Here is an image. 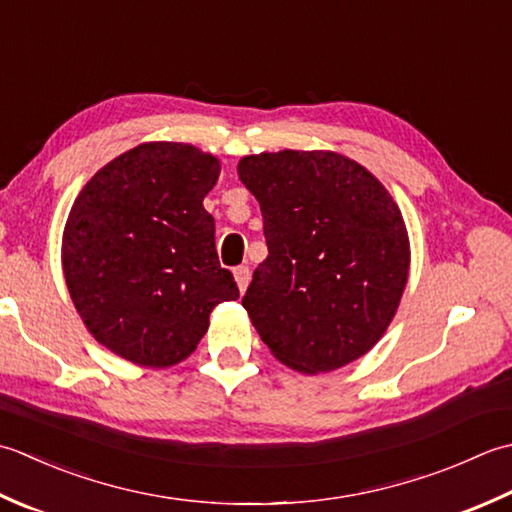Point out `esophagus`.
I'll list each match as a JSON object with an SVG mask.
<instances>
[{
    "instance_id": "obj_1",
    "label": "esophagus",
    "mask_w": 512,
    "mask_h": 512,
    "mask_svg": "<svg viewBox=\"0 0 512 512\" xmlns=\"http://www.w3.org/2000/svg\"><path fill=\"white\" fill-rule=\"evenodd\" d=\"M234 278H236L238 289H241V294H243V291L249 285V278H252V271H249V267H236L234 269Z\"/></svg>"
}]
</instances>
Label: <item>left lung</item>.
Listing matches in <instances>:
<instances>
[{"instance_id":"obj_1","label":"left lung","mask_w":512,"mask_h":512,"mask_svg":"<svg viewBox=\"0 0 512 512\" xmlns=\"http://www.w3.org/2000/svg\"><path fill=\"white\" fill-rule=\"evenodd\" d=\"M238 179L260 205L269 249L243 307L271 356L316 375L369 353L411 267L409 232L387 187L331 150L249 154Z\"/></svg>"}]
</instances>
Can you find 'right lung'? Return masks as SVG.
I'll use <instances>...</instances> for the list:
<instances>
[{"mask_svg":"<svg viewBox=\"0 0 512 512\" xmlns=\"http://www.w3.org/2000/svg\"><path fill=\"white\" fill-rule=\"evenodd\" d=\"M218 156L192 143L145 141L81 187L61 236V267L83 325L101 347L148 369L190 358L218 302L236 300L203 198Z\"/></svg>","mask_w":512,"mask_h":512,"instance_id":"obj_1","label":"right lung"}]
</instances>
